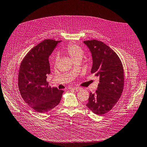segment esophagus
I'll list each match as a JSON object with an SVG mask.
<instances>
[{"label":"esophagus","instance_id":"esophagus-1","mask_svg":"<svg viewBox=\"0 0 147 147\" xmlns=\"http://www.w3.org/2000/svg\"><path fill=\"white\" fill-rule=\"evenodd\" d=\"M73 89H74V90L76 91H80L81 90V89H82V88L81 87H79V86H76V87H73Z\"/></svg>","mask_w":147,"mask_h":147}]
</instances>
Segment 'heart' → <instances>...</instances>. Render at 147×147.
<instances>
[{"instance_id": "b5f03b06", "label": "heart", "mask_w": 147, "mask_h": 147, "mask_svg": "<svg viewBox=\"0 0 147 147\" xmlns=\"http://www.w3.org/2000/svg\"><path fill=\"white\" fill-rule=\"evenodd\" d=\"M63 52L68 55L73 61L77 59H81L84 55V50L79 46L74 43H69L63 49ZM58 62V58L55 59V64Z\"/></svg>"}]
</instances>
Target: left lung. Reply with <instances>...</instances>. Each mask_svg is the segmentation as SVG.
<instances>
[{
	"label": "left lung",
	"instance_id": "obj_1",
	"mask_svg": "<svg viewBox=\"0 0 147 147\" xmlns=\"http://www.w3.org/2000/svg\"><path fill=\"white\" fill-rule=\"evenodd\" d=\"M84 42L92 53L91 72L100 79L96 91L89 94L86 106L100 115L110 111L121 97L124 85L123 66L117 54L102 41L92 40Z\"/></svg>",
	"mask_w": 147,
	"mask_h": 147
}]
</instances>
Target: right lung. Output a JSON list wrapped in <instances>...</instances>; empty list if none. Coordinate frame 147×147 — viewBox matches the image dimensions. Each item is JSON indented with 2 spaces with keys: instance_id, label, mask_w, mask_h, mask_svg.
Here are the masks:
<instances>
[{
  "instance_id": "add662e5",
  "label": "right lung",
  "mask_w": 147,
  "mask_h": 147,
  "mask_svg": "<svg viewBox=\"0 0 147 147\" xmlns=\"http://www.w3.org/2000/svg\"><path fill=\"white\" fill-rule=\"evenodd\" d=\"M61 41L46 39L32 49L19 68L18 86L24 101L34 110L45 113L60 103L63 90L51 88L47 82L50 73L49 57Z\"/></svg>"
}]
</instances>
